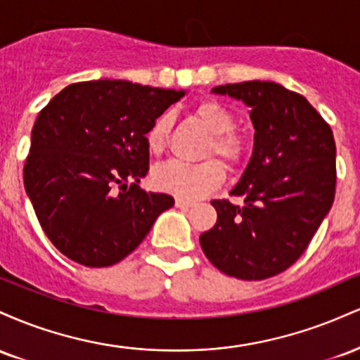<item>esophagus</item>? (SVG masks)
<instances>
[{
  "mask_svg": "<svg viewBox=\"0 0 360 360\" xmlns=\"http://www.w3.org/2000/svg\"><path fill=\"white\" fill-rule=\"evenodd\" d=\"M194 203L193 201H188V200H183V198H176V206L177 208H183V210H188L191 208Z\"/></svg>",
  "mask_w": 360,
  "mask_h": 360,
  "instance_id": "34e87169",
  "label": "esophagus"
}]
</instances>
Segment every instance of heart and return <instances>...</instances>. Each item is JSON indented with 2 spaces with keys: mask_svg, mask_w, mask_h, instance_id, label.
<instances>
[{
  "mask_svg": "<svg viewBox=\"0 0 360 360\" xmlns=\"http://www.w3.org/2000/svg\"><path fill=\"white\" fill-rule=\"evenodd\" d=\"M194 117L212 131L205 155H220L232 169L245 164L249 147L247 140L233 130L235 117L220 101L203 100L193 108ZM171 117L160 113L152 120L146 131V143L152 154H160L166 148ZM226 171L220 159H206L203 162L188 164L171 160L152 172V183L157 189L171 193L183 200H198L217 189L225 181Z\"/></svg>",
  "mask_w": 360,
  "mask_h": 360,
  "instance_id": "1",
  "label": "heart"
}]
</instances>
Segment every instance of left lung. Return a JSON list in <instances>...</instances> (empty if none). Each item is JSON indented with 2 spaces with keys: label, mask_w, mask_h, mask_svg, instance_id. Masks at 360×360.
Returning a JSON list of instances; mask_svg holds the SVG:
<instances>
[{
  "label": "left lung",
  "mask_w": 360,
  "mask_h": 360,
  "mask_svg": "<svg viewBox=\"0 0 360 360\" xmlns=\"http://www.w3.org/2000/svg\"><path fill=\"white\" fill-rule=\"evenodd\" d=\"M250 108L254 154L230 200H213L217 223L201 233L205 255L232 278L260 281L301 257L335 200L332 128L301 94L272 81L213 88Z\"/></svg>",
  "instance_id": "8db88e82"
}]
</instances>
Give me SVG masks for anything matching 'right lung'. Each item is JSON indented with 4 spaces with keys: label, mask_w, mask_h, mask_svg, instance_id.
Returning a JSON list of instances; mask_svg holds the SVG:
<instances>
[{
    "label": "right lung",
    "mask_w": 360,
    "mask_h": 360,
    "mask_svg": "<svg viewBox=\"0 0 360 360\" xmlns=\"http://www.w3.org/2000/svg\"><path fill=\"white\" fill-rule=\"evenodd\" d=\"M184 91L130 81L74 82L44 106L32 128L23 183L56 249L86 267L131 254L174 205L147 193L146 131Z\"/></svg>",
    "instance_id": "obj_1"
}]
</instances>
